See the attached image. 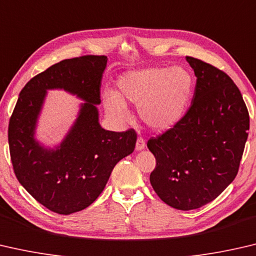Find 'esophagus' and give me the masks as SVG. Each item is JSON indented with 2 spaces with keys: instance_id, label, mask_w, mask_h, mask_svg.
<instances>
[{
  "instance_id": "34e87169",
  "label": "esophagus",
  "mask_w": 256,
  "mask_h": 256,
  "mask_svg": "<svg viewBox=\"0 0 256 256\" xmlns=\"http://www.w3.org/2000/svg\"><path fill=\"white\" fill-rule=\"evenodd\" d=\"M145 146H146L145 140H144L142 137H138V138H137V142H136V150H144Z\"/></svg>"
}]
</instances>
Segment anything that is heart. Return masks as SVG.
<instances>
[{
  "label": "heart",
  "mask_w": 256,
  "mask_h": 256,
  "mask_svg": "<svg viewBox=\"0 0 256 256\" xmlns=\"http://www.w3.org/2000/svg\"><path fill=\"white\" fill-rule=\"evenodd\" d=\"M118 93L106 92L103 102L106 111L119 124L130 118L129 102L138 106V114L146 126L156 132L174 127L190 104L194 82L187 70L180 66L145 68L121 74Z\"/></svg>",
  "instance_id": "b5f03b06"
}]
</instances>
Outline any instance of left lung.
<instances>
[{
  "label": "left lung",
  "mask_w": 256,
  "mask_h": 256,
  "mask_svg": "<svg viewBox=\"0 0 256 256\" xmlns=\"http://www.w3.org/2000/svg\"><path fill=\"white\" fill-rule=\"evenodd\" d=\"M196 76L190 110L148 148L156 160L150 182L170 206L188 211L212 202L238 172L248 136L250 116L228 74L186 56Z\"/></svg>",
  "instance_id": "left-lung-1"
}]
</instances>
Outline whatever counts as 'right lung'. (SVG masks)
Returning a JSON list of instances; mask_svg holds the SVG:
<instances>
[{"label":"right lung","mask_w":256,"mask_h":256,"mask_svg":"<svg viewBox=\"0 0 256 256\" xmlns=\"http://www.w3.org/2000/svg\"><path fill=\"white\" fill-rule=\"evenodd\" d=\"M108 58H66L29 80L20 92L9 124L12 166L22 187L58 214L82 211L106 187L113 168L135 150L134 129L116 132L100 124L98 106ZM82 99L78 118L60 144L45 146L36 129L48 90Z\"/></svg>","instance_id":"1"}]
</instances>
